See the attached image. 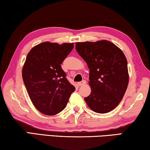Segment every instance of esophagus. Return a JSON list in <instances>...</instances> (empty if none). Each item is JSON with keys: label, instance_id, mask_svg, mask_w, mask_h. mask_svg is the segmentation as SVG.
<instances>
[{"label": "esophagus", "instance_id": "1", "mask_svg": "<svg viewBox=\"0 0 150 150\" xmlns=\"http://www.w3.org/2000/svg\"><path fill=\"white\" fill-rule=\"evenodd\" d=\"M86 83V81H85V80H83V81L78 83L77 85L79 86H83V85H85Z\"/></svg>", "mask_w": 150, "mask_h": 150}]
</instances>
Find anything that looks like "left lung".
Instances as JSON below:
<instances>
[{
	"label": "left lung",
	"instance_id": "left-lung-1",
	"mask_svg": "<svg viewBox=\"0 0 150 150\" xmlns=\"http://www.w3.org/2000/svg\"><path fill=\"white\" fill-rule=\"evenodd\" d=\"M75 49L89 69L90 95L84 98L97 113L112 110L123 98L129 83L127 61L122 51L112 42H77Z\"/></svg>",
	"mask_w": 150,
	"mask_h": 150
}]
</instances>
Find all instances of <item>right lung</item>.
I'll list each match as a JSON object with an SVG mask.
<instances>
[{
  "label": "right lung",
  "instance_id": "1",
  "mask_svg": "<svg viewBox=\"0 0 150 150\" xmlns=\"http://www.w3.org/2000/svg\"><path fill=\"white\" fill-rule=\"evenodd\" d=\"M73 47V43L45 42L33 47L27 55L22 77L33 104L44 115L61 112L75 91L61 65Z\"/></svg>",
  "mask_w": 150,
  "mask_h": 150
}]
</instances>
